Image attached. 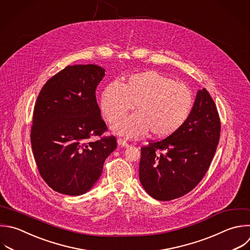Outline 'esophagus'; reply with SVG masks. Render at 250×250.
Segmentation results:
<instances>
[{
    "label": "esophagus",
    "instance_id": "34e87169",
    "mask_svg": "<svg viewBox=\"0 0 250 250\" xmlns=\"http://www.w3.org/2000/svg\"><path fill=\"white\" fill-rule=\"evenodd\" d=\"M117 143H118V145H119L120 146H124V147H128V146H129V144H128L126 141H124L123 139H121V138H119V139L117 140Z\"/></svg>",
    "mask_w": 250,
    "mask_h": 250
}]
</instances>
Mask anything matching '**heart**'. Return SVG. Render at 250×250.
<instances>
[{
	"label": "heart",
	"mask_w": 250,
	"mask_h": 250,
	"mask_svg": "<svg viewBox=\"0 0 250 250\" xmlns=\"http://www.w3.org/2000/svg\"><path fill=\"white\" fill-rule=\"evenodd\" d=\"M100 104L110 123L135 105L136 113L113 125L118 134L134 138L149 130L152 136L164 138L178 131L188 119L194 96L187 85L157 71L147 70L130 75L122 84L117 81L106 84Z\"/></svg>",
	"instance_id": "b5f03b06"
}]
</instances>
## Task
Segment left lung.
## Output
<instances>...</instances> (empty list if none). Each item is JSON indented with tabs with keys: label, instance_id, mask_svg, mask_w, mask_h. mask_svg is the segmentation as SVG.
Listing matches in <instances>:
<instances>
[{
	"label": "left lung",
	"instance_id": "left-lung-1",
	"mask_svg": "<svg viewBox=\"0 0 250 250\" xmlns=\"http://www.w3.org/2000/svg\"><path fill=\"white\" fill-rule=\"evenodd\" d=\"M221 121L208 91L199 90L192 111L175 133L141 147L140 181L162 201L192 190L206 174L220 140Z\"/></svg>",
	"mask_w": 250,
	"mask_h": 250
}]
</instances>
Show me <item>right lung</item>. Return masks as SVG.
<instances>
[{
	"label": "right lung",
	"instance_id": "1",
	"mask_svg": "<svg viewBox=\"0 0 250 250\" xmlns=\"http://www.w3.org/2000/svg\"><path fill=\"white\" fill-rule=\"evenodd\" d=\"M104 76V69L95 64L68 65L46 82L36 100L33 155L43 180L60 193L87 192L117 146L113 135L104 136L108 129L96 99Z\"/></svg>",
	"mask_w": 250,
	"mask_h": 250
}]
</instances>
